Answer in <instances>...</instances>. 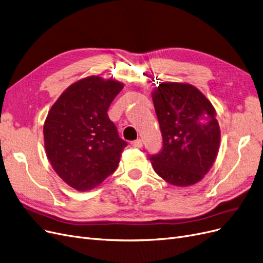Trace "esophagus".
Returning a JSON list of instances; mask_svg holds the SVG:
<instances>
[{
	"instance_id": "1",
	"label": "esophagus",
	"mask_w": 263,
	"mask_h": 263,
	"mask_svg": "<svg viewBox=\"0 0 263 263\" xmlns=\"http://www.w3.org/2000/svg\"><path fill=\"white\" fill-rule=\"evenodd\" d=\"M131 145H132L133 147L141 148V147L143 146V142H142L141 139H138V140H135V141H132V142H131Z\"/></svg>"
}]
</instances>
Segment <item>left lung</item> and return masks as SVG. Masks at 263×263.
<instances>
[{
	"instance_id": "obj_1",
	"label": "left lung",
	"mask_w": 263,
	"mask_h": 263,
	"mask_svg": "<svg viewBox=\"0 0 263 263\" xmlns=\"http://www.w3.org/2000/svg\"><path fill=\"white\" fill-rule=\"evenodd\" d=\"M163 147L152 155L155 173L171 184L199 182L213 166L221 131L215 109L190 84L164 82L152 92Z\"/></svg>"
}]
</instances>
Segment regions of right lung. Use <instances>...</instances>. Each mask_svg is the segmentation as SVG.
<instances>
[{"label":"right lung","instance_id":"right-lung-1","mask_svg":"<svg viewBox=\"0 0 263 263\" xmlns=\"http://www.w3.org/2000/svg\"><path fill=\"white\" fill-rule=\"evenodd\" d=\"M122 88L116 80L88 76L67 87L50 109L44 124L47 157L75 190H91L103 182L128 145L107 114Z\"/></svg>","mask_w":263,"mask_h":263}]
</instances>
